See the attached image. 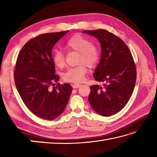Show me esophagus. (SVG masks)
Instances as JSON below:
<instances>
[{
	"label": "esophagus",
	"mask_w": 157,
	"mask_h": 157,
	"mask_svg": "<svg viewBox=\"0 0 157 157\" xmlns=\"http://www.w3.org/2000/svg\"><path fill=\"white\" fill-rule=\"evenodd\" d=\"M81 86H82V85H81L80 84H74L72 85V87H73V88H78L80 87Z\"/></svg>",
	"instance_id": "esophagus-1"
}]
</instances>
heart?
I'll return each instance as SVG.
<instances>
[{
	"instance_id": "1",
	"label": "heart",
	"mask_w": 157,
	"mask_h": 157,
	"mask_svg": "<svg viewBox=\"0 0 157 157\" xmlns=\"http://www.w3.org/2000/svg\"><path fill=\"white\" fill-rule=\"evenodd\" d=\"M65 48L79 52V63H84L89 67H94L99 60L100 53L96 46L91 44V42L81 35L71 36L65 43ZM52 61L58 67H63L65 65V56L61 51H56L52 55ZM87 69L84 65L69 68L63 75V79L66 82L79 83L84 79Z\"/></svg>"
}]
</instances>
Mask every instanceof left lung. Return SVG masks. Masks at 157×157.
<instances>
[{"label": "left lung", "instance_id": "obj_1", "mask_svg": "<svg viewBox=\"0 0 157 157\" xmlns=\"http://www.w3.org/2000/svg\"><path fill=\"white\" fill-rule=\"evenodd\" d=\"M83 33L98 40L101 57L93 76L103 85L90 86L88 101L98 114L108 117L124 107L134 91L136 68L125 42L105 29L85 30Z\"/></svg>", "mask_w": 157, "mask_h": 157}]
</instances>
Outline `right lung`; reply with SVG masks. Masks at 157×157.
<instances>
[{
    "instance_id": "obj_1",
    "label": "right lung",
    "mask_w": 157,
    "mask_h": 157,
    "mask_svg": "<svg viewBox=\"0 0 157 157\" xmlns=\"http://www.w3.org/2000/svg\"><path fill=\"white\" fill-rule=\"evenodd\" d=\"M69 31L41 34L29 40L17 59L14 79L23 102L39 117L53 120L64 111L72 92L55 74L52 50Z\"/></svg>"
}]
</instances>
